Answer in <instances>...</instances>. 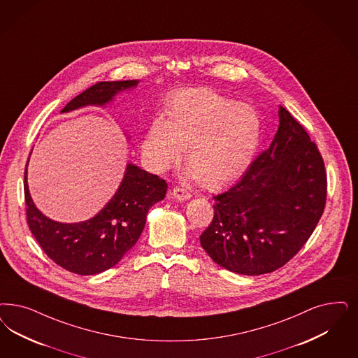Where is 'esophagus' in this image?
<instances>
[{"instance_id": "esophagus-1", "label": "esophagus", "mask_w": 358, "mask_h": 358, "mask_svg": "<svg viewBox=\"0 0 358 358\" xmlns=\"http://www.w3.org/2000/svg\"><path fill=\"white\" fill-rule=\"evenodd\" d=\"M171 196L178 201H187L192 198V194L189 192H186L185 189L181 187H173L171 190Z\"/></svg>"}]
</instances>
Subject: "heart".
<instances>
[{"mask_svg":"<svg viewBox=\"0 0 358 358\" xmlns=\"http://www.w3.org/2000/svg\"><path fill=\"white\" fill-rule=\"evenodd\" d=\"M258 112L211 90L199 88L173 98L164 120L149 127L143 155L155 172H165L186 148L187 178L218 189L246 172L259 145Z\"/></svg>","mask_w":358,"mask_h":358,"instance_id":"obj_1","label":"heart"}]
</instances>
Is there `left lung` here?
Segmentation results:
<instances>
[{
    "label": "left lung",
    "mask_w": 358,
    "mask_h": 358,
    "mask_svg": "<svg viewBox=\"0 0 358 358\" xmlns=\"http://www.w3.org/2000/svg\"><path fill=\"white\" fill-rule=\"evenodd\" d=\"M213 198L214 218L199 236L202 248L229 271L268 273L295 257L320 221L324 161L301 124L279 106L271 145L234 186Z\"/></svg>",
    "instance_id": "1"
}]
</instances>
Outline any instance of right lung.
Wrapping results in <instances>:
<instances>
[{"instance_id":"1","label":"right lung","mask_w":358,"mask_h":358,"mask_svg":"<svg viewBox=\"0 0 358 358\" xmlns=\"http://www.w3.org/2000/svg\"><path fill=\"white\" fill-rule=\"evenodd\" d=\"M138 83L140 80L100 82L73 99L61 113L88 106L107 107L117 94L135 90ZM27 164L24 189L30 231L50 259L78 275H96L117 264L135 246L144 230L148 210L164 199L168 187L159 176L128 161L120 185L98 214L83 222H58L46 217L33 202Z\"/></svg>"}]
</instances>
